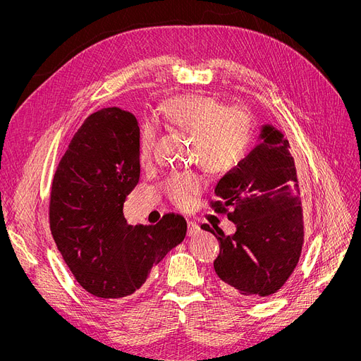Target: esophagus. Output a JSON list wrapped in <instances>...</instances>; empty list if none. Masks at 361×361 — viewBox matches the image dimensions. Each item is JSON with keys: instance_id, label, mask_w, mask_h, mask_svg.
<instances>
[{"instance_id": "obj_1", "label": "esophagus", "mask_w": 361, "mask_h": 361, "mask_svg": "<svg viewBox=\"0 0 361 361\" xmlns=\"http://www.w3.org/2000/svg\"><path fill=\"white\" fill-rule=\"evenodd\" d=\"M199 231H200V228H199V225L195 221H188L187 222V235L188 237H193V235L199 234Z\"/></svg>"}]
</instances>
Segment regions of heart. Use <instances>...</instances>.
<instances>
[{"label": "heart", "mask_w": 361, "mask_h": 361, "mask_svg": "<svg viewBox=\"0 0 361 361\" xmlns=\"http://www.w3.org/2000/svg\"><path fill=\"white\" fill-rule=\"evenodd\" d=\"M164 123L174 130L192 135V157L212 174L233 171L249 154L255 137L253 117L245 108L226 105L207 94H181L161 108ZM157 130L145 124L139 140V157L147 162L154 152ZM202 177L196 173L169 176L164 183L168 199L187 207L202 190Z\"/></svg>", "instance_id": "heart-1"}]
</instances>
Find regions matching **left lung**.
Masks as SVG:
<instances>
[{"mask_svg": "<svg viewBox=\"0 0 361 361\" xmlns=\"http://www.w3.org/2000/svg\"><path fill=\"white\" fill-rule=\"evenodd\" d=\"M260 143L216 184L219 200L211 202L216 212L226 214L235 233L211 228L219 241L214 268L222 287L245 297H267L276 293L295 269L305 224L297 169L290 143L271 124H264Z\"/></svg>", "mask_w": 361, "mask_h": 361, "instance_id": "obj_1", "label": "left lung"}]
</instances>
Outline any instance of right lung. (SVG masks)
I'll use <instances>...</instances> for the list:
<instances>
[{
    "label": "right lung",
    "mask_w": 361,
    "mask_h": 361,
    "mask_svg": "<svg viewBox=\"0 0 361 361\" xmlns=\"http://www.w3.org/2000/svg\"><path fill=\"white\" fill-rule=\"evenodd\" d=\"M140 128L117 106L89 116L55 171L49 226L73 276L94 297L114 300L137 291L154 264L187 231L181 215L155 225H128L124 202L140 177Z\"/></svg>",
    "instance_id": "add662e5"
}]
</instances>
